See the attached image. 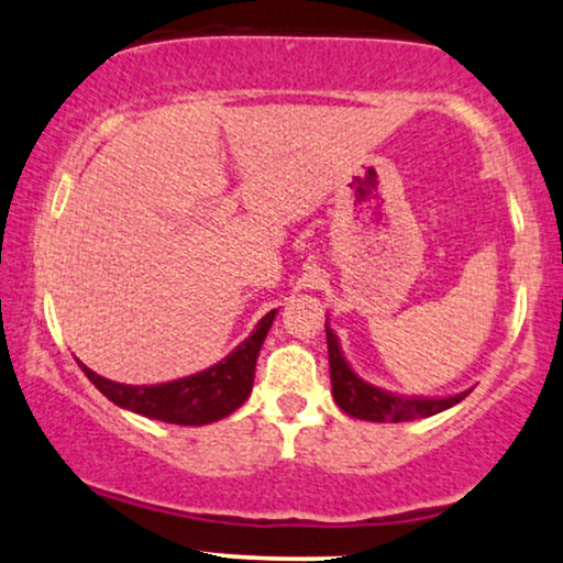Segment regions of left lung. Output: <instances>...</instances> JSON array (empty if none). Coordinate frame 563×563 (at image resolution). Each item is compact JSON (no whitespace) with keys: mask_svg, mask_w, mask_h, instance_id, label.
Listing matches in <instances>:
<instances>
[{"mask_svg":"<svg viewBox=\"0 0 563 563\" xmlns=\"http://www.w3.org/2000/svg\"><path fill=\"white\" fill-rule=\"evenodd\" d=\"M324 333H328V358H330V383H333L335 404L346 411L349 417L367 419V422H411V419H424L440 411L451 409L470 396V390L453 393V396H404L377 388L356 375L346 354H343L341 341L335 330L330 328V317L324 320Z\"/></svg>","mask_w":563,"mask_h":563,"instance_id":"8db88e82","label":"left lung"}]
</instances>
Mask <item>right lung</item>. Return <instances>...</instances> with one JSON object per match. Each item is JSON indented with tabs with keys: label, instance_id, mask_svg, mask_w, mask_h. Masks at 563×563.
<instances>
[{
	"label": "right lung",
	"instance_id": "obj_1",
	"mask_svg": "<svg viewBox=\"0 0 563 563\" xmlns=\"http://www.w3.org/2000/svg\"><path fill=\"white\" fill-rule=\"evenodd\" d=\"M277 309L267 311L260 322L254 324L252 335L243 338L225 358L212 364V367L194 372L188 377H178L170 383L157 385H125L107 380V377L97 375L88 369L78 358L80 369L97 388L104 393L107 398L120 409L135 411V415L159 419V422L170 424H191V428H201V424H212L217 419H225L233 415L239 406L246 404L249 393L254 385V367L260 349L267 338L269 328H273Z\"/></svg>",
	"mask_w": 563,
	"mask_h": 563
}]
</instances>
